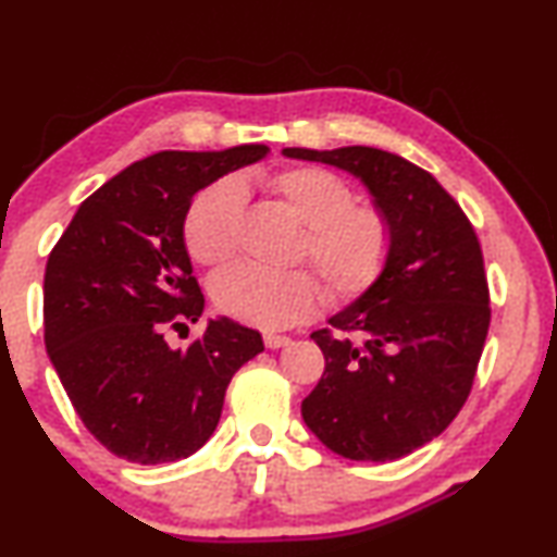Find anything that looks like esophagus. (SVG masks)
<instances>
[{
	"mask_svg": "<svg viewBox=\"0 0 557 557\" xmlns=\"http://www.w3.org/2000/svg\"><path fill=\"white\" fill-rule=\"evenodd\" d=\"M263 342L269 349H278V347H286L292 337H286V334H273V332H265L263 334Z\"/></svg>",
	"mask_w": 557,
	"mask_h": 557,
	"instance_id": "34e87169",
	"label": "esophagus"
}]
</instances>
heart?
<instances>
[{
	"label": "heart",
	"instance_id": "b5f03b06",
	"mask_svg": "<svg viewBox=\"0 0 557 557\" xmlns=\"http://www.w3.org/2000/svg\"><path fill=\"white\" fill-rule=\"evenodd\" d=\"M263 185L296 223L304 225L299 256L322 273L334 301L368 292L391 253V223L377 205L355 202L347 180L322 166H288ZM246 193L238 180H220L202 189L185 218V246L202 265L231 261L240 240ZM215 307L238 322L284 330L314 314L322 286L309 271L271 273L235 265L210 284Z\"/></svg>",
	"mask_w": 557,
	"mask_h": 557
}]
</instances>
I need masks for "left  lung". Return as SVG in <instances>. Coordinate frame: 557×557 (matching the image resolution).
Here are the masks:
<instances>
[{
  "label": "left lung",
  "instance_id": "obj_1",
  "mask_svg": "<svg viewBox=\"0 0 557 557\" xmlns=\"http://www.w3.org/2000/svg\"><path fill=\"white\" fill-rule=\"evenodd\" d=\"M284 154L355 174L393 233L383 273L311 334L324 375L301 403L304 423L345 459H400L444 433L471 393L492 317L479 238L436 177L398 154Z\"/></svg>",
  "mask_w": 557,
  "mask_h": 557
}]
</instances>
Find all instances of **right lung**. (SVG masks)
I'll list each match as a JSON object with an SVG mask.
<instances>
[{"label":"right lung","instance_id":"right-lung-1","mask_svg":"<svg viewBox=\"0 0 557 557\" xmlns=\"http://www.w3.org/2000/svg\"><path fill=\"white\" fill-rule=\"evenodd\" d=\"M269 154L159 151L98 187L60 235L45 269V347L86 429L134 463L187 459L212 436L231 377L263 339L210 319L187 349L164 330L202 317L205 296L185 248L193 197Z\"/></svg>","mask_w":557,"mask_h":557}]
</instances>
